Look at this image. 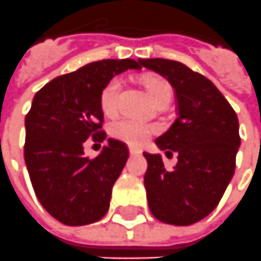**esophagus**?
Wrapping results in <instances>:
<instances>
[{"instance_id": "obj_1", "label": "esophagus", "mask_w": 261, "mask_h": 261, "mask_svg": "<svg viewBox=\"0 0 261 261\" xmlns=\"http://www.w3.org/2000/svg\"><path fill=\"white\" fill-rule=\"evenodd\" d=\"M129 153H130V154H141V150L130 148V149H129Z\"/></svg>"}]
</instances>
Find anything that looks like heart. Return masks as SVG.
<instances>
[{"label":"heart","mask_w":261,"mask_h":261,"mask_svg":"<svg viewBox=\"0 0 261 261\" xmlns=\"http://www.w3.org/2000/svg\"><path fill=\"white\" fill-rule=\"evenodd\" d=\"M142 84L148 91L150 99L158 107H166L172 98V86L166 79L156 76V75H146L142 79ZM120 88L122 81L119 78H113L108 82L100 93V109L107 116H115L118 112L119 105ZM109 132L112 138L126 143L132 148H141L152 138L154 134V127L143 122L134 119H120L113 122Z\"/></svg>","instance_id":"1"}]
</instances>
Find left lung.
<instances>
[{
  "label": "left lung",
  "instance_id": "1",
  "mask_svg": "<svg viewBox=\"0 0 261 261\" xmlns=\"http://www.w3.org/2000/svg\"><path fill=\"white\" fill-rule=\"evenodd\" d=\"M141 65L168 79L179 115L156 139L166 154L177 153L175 169L168 172L159 153H143L149 209L163 223L189 226L216 209L233 177L240 146L237 115L212 81L180 62L153 58L141 59Z\"/></svg>",
  "mask_w": 261,
  "mask_h": 261
}]
</instances>
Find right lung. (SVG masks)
I'll return each instance as SVG.
<instances>
[{
	"label": "right lung",
	"instance_id": "obj_1",
	"mask_svg": "<svg viewBox=\"0 0 261 261\" xmlns=\"http://www.w3.org/2000/svg\"><path fill=\"white\" fill-rule=\"evenodd\" d=\"M141 59H102L61 75L41 88L25 116L24 158L32 188L44 209L66 226H84L107 215L112 188L129 150L108 139L96 158H86L88 139L103 142L100 93Z\"/></svg>",
	"mask_w": 261,
	"mask_h": 261
}]
</instances>
